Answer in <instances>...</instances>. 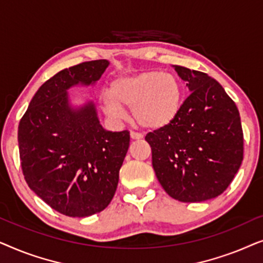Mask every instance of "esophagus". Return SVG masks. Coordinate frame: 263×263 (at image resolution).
<instances>
[{
  "label": "esophagus",
  "instance_id": "obj_1",
  "mask_svg": "<svg viewBox=\"0 0 263 263\" xmlns=\"http://www.w3.org/2000/svg\"><path fill=\"white\" fill-rule=\"evenodd\" d=\"M130 139H132V140H140V139H142V135L139 134V133L132 132V133H130Z\"/></svg>",
  "mask_w": 263,
  "mask_h": 263
}]
</instances>
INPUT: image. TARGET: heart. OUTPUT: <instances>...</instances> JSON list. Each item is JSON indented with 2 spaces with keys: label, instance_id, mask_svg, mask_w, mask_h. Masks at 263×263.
I'll return each instance as SVG.
<instances>
[{
  "label": "heart",
  "instance_id": "1",
  "mask_svg": "<svg viewBox=\"0 0 263 263\" xmlns=\"http://www.w3.org/2000/svg\"><path fill=\"white\" fill-rule=\"evenodd\" d=\"M110 95L102 97L103 107L111 117H120L122 107H130L134 121L147 130H161L177 120L183 105V86L174 74L159 70L115 79Z\"/></svg>",
  "mask_w": 263,
  "mask_h": 263
}]
</instances>
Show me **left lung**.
<instances>
[{
	"label": "left lung",
	"instance_id": "1",
	"mask_svg": "<svg viewBox=\"0 0 263 263\" xmlns=\"http://www.w3.org/2000/svg\"><path fill=\"white\" fill-rule=\"evenodd\" d=\"M190 96L167 128L146 135L158 181L172 199L202 202L224 193L243 160L236 104L213 78L172 66Z\"/></svg>",
	"mask_w": 263,
	"mask_h": 263
}]
</instances>
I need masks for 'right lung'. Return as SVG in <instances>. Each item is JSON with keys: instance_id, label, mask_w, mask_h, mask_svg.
Listing matches in <instances>:
<instances>
[{"instance_id": "1", "label": "right lung", "mask_w": 263, "mask_h": 263, "mask_svg": "<svg viewBox=\"0 0 263 263\" xmlns=\"http://www.w3.org/2000/svg\"><path fill=\"white\" fill-rule=\"evenodd\" d=\"M109 64L89 61L59 71L38 88L19 123L20 161L28 186L68 217L105 210L129 148L128 130L104 129L95 102L77 104L69 95L79 86L93 87Z\"/></svg>"}]
</instances>
